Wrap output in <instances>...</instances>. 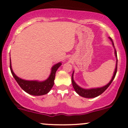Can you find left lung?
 Segmentation results:
<instances>
[{"instance_id": "left-lung-1", "label": "left lung", "mask_w": 128, "mask_h": 128, "mask_svg": "<svg viewBox=\"0 0 128 128\" xmlns=\"http://www.w3.org/2000/svg\"><path fill=\"white\" fill-rule=\"evenodd\" d=\"M109 39L111 40V41L112 42V44H113V47H114V54H115V57L116 58V68L115 69H114V74H113V76L112 77V78L111 79V80L110 81L109 83L107 84L106 86H104V87H98V88H92L89 89H86L83 88L82 87H80V86H78L77 84L75 82L74 80V72L72 73V86H73L74 88L75 91L76 92L77 94L80 95V96H82V97L84 98H95L96 97V96H99L100 95H101L102 93H104L106 90L107 88L110 86V84H112V82H113V79L116 76V74L117 72V64H118V58H117V54L115 48H114V43H113V40L111 38L109 37Z\"/></svg>"}]
</instances>
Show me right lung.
Returning <instances> with one entry per match:
<instances>
[{
  "label": "right lung",
  "instance_id": "add662e5",
  "mask_svg": "<svg viewBox=\"0 0 128 128\" xmlns=\"http://www.w3.org/2000/svg\"><path fill=\"white\" fill-rule=\"evenodd\" d=\"M62 63L59 62L56 64L51 68V74L46 80L44 81L38 80H26L22 79L15 74L12 70L11 65V60L10 58V68L12 76L15 78L20 87H21L24 92L28 94L34 96H40L47 94L51 90L54 86V80L55 78V75L58 68L61 66Z\"/></svg>",
  "mask_w": 128,
  "mask_h": 128
}]
</instances>
